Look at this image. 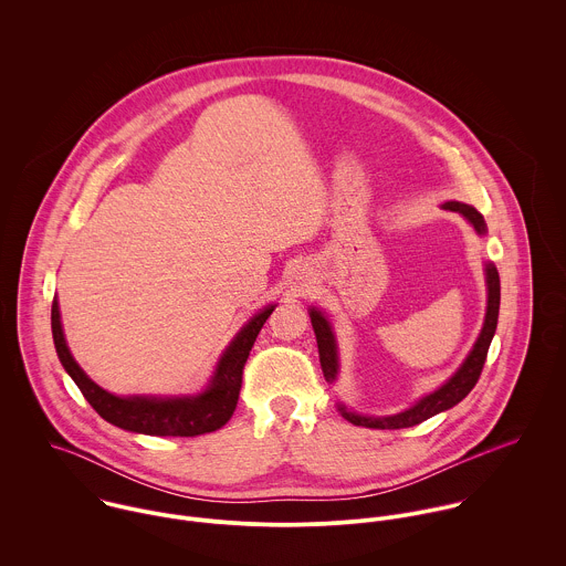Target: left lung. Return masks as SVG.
<instances>
[{"mask_svg": "<svg viewBox=\"0 0 566 566\" xmlns=\"http://www.w3.org/2000/svg\"><path fill=\"white\" fill-rule=\"evenodd\" d=\"M442 209L462 213L473 224V229L480 235H485L488 229H485L484 216L475 207L451 200V202H444ZM485 285H488V307H485V321L484 326H482V333H480L473 350L464 359V364L455 370V375L451 379H447V384H442L438 390H433L431 395L422 397L420 401H416L409 409H405L401 413H395V416H361V413L348 411L344 405H337L339 413L348 422L359 424V427H370V429H405V427L420 424L422 420H427V418H431V416H436V413H440V411L460 403L475 388V384H478V379L482 375V368H484L490 342H492L494 331H496L501 283H499V272H496L494 263H485ZM310 318H312V326H314V333H316V339H318V353H321L324 379L328 384H333L335 377H337V368H339V364H337V344H335L333 328H331L328 321L324 318L323 312H318L316 307L310 310Z\"/></svg>", "mask_w": 566, "mask_h": 566, "instance_id": "8db88e82", "label": "left lung"}]
</instances>
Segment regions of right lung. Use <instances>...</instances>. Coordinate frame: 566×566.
Instances as JSON below:
<instances>
[{
	"instance_id": "obj_1",
	"label": "right lung",
	"mask_w": 566,
	"mask_h": 566,
	"mask_svg": "<svg viewBox=\"0 0 566 566\" xmlns=\"http://www.w3.org/2000/svg\"><path fill=\"white\" fill-rule=\"evenodd\" d=\"M272 312L274 305H268L243 324L242 331L222 353L207 390L196 397H115L102 390L84 375L67 348L56 298L52 303V335L63 368L81 388L82 397L106 422L146 436L191 438L224 427L233 416L242 390L245 359L261 326Z\"/></svg>"
}]
</instances>
